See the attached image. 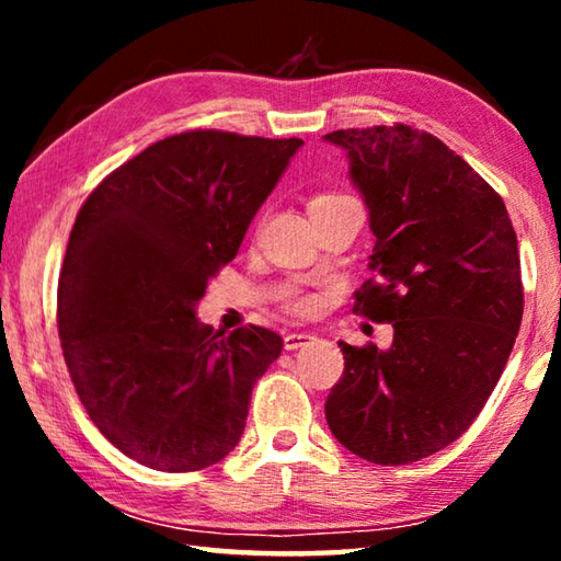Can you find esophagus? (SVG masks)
Segmentation results:
<instances>
[{"label":"esophagus","mask_w":561,"mask_h":561,"mask_svg":"<svg viewBox=\"0 0 561 561\" xmlns=\"http://www.w3.org/2000/svg\"><path fill=\"white\" fill-rule=\"evenodd\" d=\"M311 339H314L311 334H301V331H294V334L284 336V348H287V351H297V348H301V346H307Z\"/></svg>","instance_id":"esophagus-1"}]
</instances>
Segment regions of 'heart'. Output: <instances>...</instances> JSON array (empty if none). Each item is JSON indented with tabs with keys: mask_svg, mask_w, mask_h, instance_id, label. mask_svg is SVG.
Here are the masks:
<instances>
[{
	"mask_svg": "<svg viewBox=\"0 0 561 561\" xmlns=\"http://www.w3.org/2000/svg\"><path fill=\"white\" fill-rule=\"evenodd\" d=\"M327 197H341V195H319V197H314V201L311 203H317V201H327ZM284 304H287V307L291 309V311H297V314H307V311H311L314 309V299L309 297V294H299V291H287L284 294Z\"/></svg>",
	"mask_w": 561,
	"mask_h": 561,
	"instance_id": "b5f03b06",
	"label": "heart"
}]
</instances>
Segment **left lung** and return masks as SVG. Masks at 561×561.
Masks as SVG:
<instances>
[{
  "instance_id": "1",
  "label": "left lung",
  "mask_w": 561,
  "mask_h": 561,
  "mask_svg": "<svg viewBox=\"0 0 561 561\" xmlns=\"http://www.w3.org/2000/svg\"><path fill=\"white\" fill-rule=\"evenodd\" d=\"M376 237L354 311L393 324V344L344 351L327 398L334 438L376 465H408L470 428L515 346L517 234L502 197L431 133L403 123L327 133Z\"/></svg>"
}]
</instances>
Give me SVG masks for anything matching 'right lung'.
Listing matches in <instances>:
<instances>
[{"label":"right lung","instance_id":"1","mask_svg":"<svg viewBox=\"0 0 561 561\" xmlns=\"http://www.w3.org/2000/svg\"><path fill=\"white\" fill-rule=\"evenodd\" d=\"M301 146L178 133L113 170L76 215L56 301L64 358L93 425L130 460L193 472L240 443L284 341L254 324L213 334L195 307Z\"/></svg>","mask_w":561,"mask_h":561}]
</instances>
